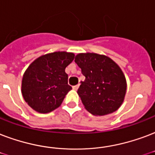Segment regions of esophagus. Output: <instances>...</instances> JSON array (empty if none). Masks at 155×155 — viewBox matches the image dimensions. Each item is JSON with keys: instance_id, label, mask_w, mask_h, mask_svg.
I'll return each instance as SVG.
<instances>
[{"instance_id": "1", "label": "esophagus", "mask_w": 155, "mask_h": 155, "mask_svg": "<svg viewBox=\"0 0 155 155\" xmlns=\"http://www.w3.org/2000/svg\"><path fill=\"white\" fill-rule=\"evenodd\" d=\"M72 88H73V89H74V90H77L78 88H79V84H77V85L73 86Z\"/></svg>"}]
</instances>
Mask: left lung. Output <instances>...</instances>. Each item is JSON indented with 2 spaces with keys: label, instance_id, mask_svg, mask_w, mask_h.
Listing matches in <instances>:
<instances>
[{
  "label": "left lung",
  "instance_id": "1",
  "mask_svg": "<svg viewBox=\"0 0 155 155\" xmlns=\"http://www.w3.org/2000/svg\"><path fill=\"white\" fill-rule=\"evenodd\" d=\"M75 62L85 76L77 91L85 109L99 116L116 111L127 89L120 67L107 56L94 53L77 54Z\"/></svg>",
  "mask_w": 155,
  "mask_h": 155
}]
</instances>
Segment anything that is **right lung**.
Here are the masks:
<instances>
[{"label": "right lung", "instance_id": "add662e5", "mask_svg": "<svg viewBox=\"0 0 155 155\" xmlns=\"http://www.w3.org/2000/svg\"><path fill=\"white\" fill-rule=\"evenodd\" d=\"M75 58L73 53L54 52L36 58L26 70L22 94L34 110L46 114L61 106L71 89L65 69Z\"/></svg>", "mask_w": 155, "mask_h": 155}]
</instances>
